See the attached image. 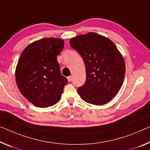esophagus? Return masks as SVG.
<instances>
[{
  "instance_id": "obj_1",
  "label": "esophagus",
  "mask_w": 150,
  "mask_h": 150,
  "mask_svg": "<svg viewBox=\"0 0 150 150\" xmlns=\"http://www.w3.org/2000/svg\"><path fill=\"white\" fill-rule=\"evenodd\" d=\"M72 76H68V82H71V81H72Z\"/></svg>"
}]
</instances>
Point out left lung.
I'll return each mask as SVG.
<instances>
[{
	"label": "left lung",
	"instance_id": "1",
	"mask_svg": "<svg viewBox=\"0 0 150 150\" xmlns=\"http://www.w3.org/2000/svg\"><path fill=\"white\" fill-rule=\"evenodd\" d=\"M70 43L86 68V82L77 90L80 97L94 105L110 102L121 88L125 74V61L116 45L94 32L70 39Z\"/></svg>",
	"mask_w": 150,
	"mask_h": 150
}]
</instances>
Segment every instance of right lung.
Segmentation results:
<instances>
[{"instance_id": "add662e5", "label": "right lung", "mask_w": 150, "mask_h": 150, "mask_svg": "<svg viewBox=\"0 0 150 150\" xmlns=\"http://www.w3.org/2000/svg\"><path fill=\"white\" fill-rule=\"evenodd\" d=\"M64 47L62 39L43 38L30 43L21 55L16 82L21 93L35 107H51L60 100L68 83L57 61Z\"/></svg>"}]
</instances>
